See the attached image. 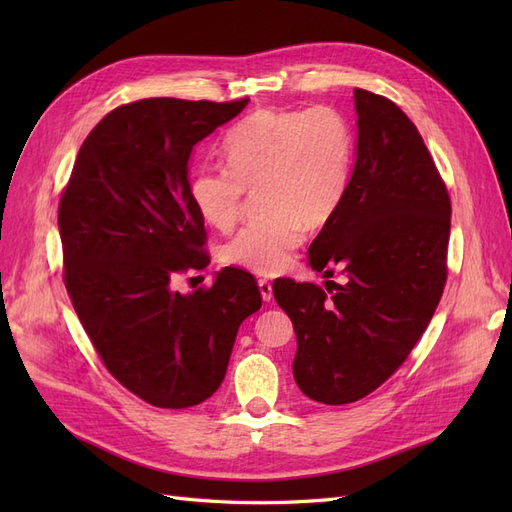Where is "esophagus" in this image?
Here are the masks:
<instances>
[{
	"label": "esophagus",
	"instance_id": "34e87169",
	"mask_svg": "<svg viewBox=\"0 0 512 512\" xmlns=\"http://www.w3.org/2000/svg\"><path fill=\"white\" fill-rule=\"evenodd\" d=\"M258 290L262 301H271L273 299V286L269 280H258Z\"/></svg>",
	"mask_w": 512,
	"mask_h": 512
}]
</instances>
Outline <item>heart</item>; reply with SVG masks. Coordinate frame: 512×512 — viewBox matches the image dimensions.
Returning <instances> with one entry per match:
<instances>
[{"instance_id":"obj_1","label":"heart","mask_w":512,"mask_h":512,"mask_svg":"<svg viewBox=\"0 0 512 512\" xmlns=\"http://www.w3.org/2000/svg\"><path fill=\"white\" fill-rule=\"evenodd\" d=\"M228 168H200L190 179L196 213L215 230L239 218L245 190L260 185L267 215L239 230L224 262L256 275L284 273L305 239V226L329 222L352 175L356 136L350 119L329 104L307 111H260L222 145Z\"/></svg>"}]
</instances>
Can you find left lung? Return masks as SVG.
<instances>
[{
    "instance_id": "8db88e82",
    "label": "left lung",
    "mask_w": 512,
    "mask_h": 512,
    "mask_svg": "<svg viewBox=\"0 0 512 512\" xmlns=\"http://www.w3.org/2000/svg\"><path fill=\"white\" fill-rule=\"evenodd\" d=\"M356 160L342 205L309 245V265L344 286L280 280L273 297L297 333L292 374L309 399L352 404L408 359L446 284L451 200L414 123L354 89ZM331 292V288H327Z\"/></svg>"
}]
</instances>
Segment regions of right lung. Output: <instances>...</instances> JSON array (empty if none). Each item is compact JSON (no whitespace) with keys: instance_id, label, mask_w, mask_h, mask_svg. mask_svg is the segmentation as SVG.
Here are the masks:
<instances>
[{"instance_id":"add662e5","label":"right lung","mask_w":512,"mask_h":512,"mask_svg":"<svg viewBox=\"0 0 512 512\" xmlns=\"http://www.w3.org/2000/svg\"><path fill=\"white\" fill-rule=\"evenodd\" d=\"M245 106H119L85 138L61 196L74 312L106 369L151 406L190 408L218 391L241 322L262 305L254 277L232 267L209 290L170 288L177 273L207 265L205 222L190 198L192 151Z\"/></svg>"}]
</instances>
